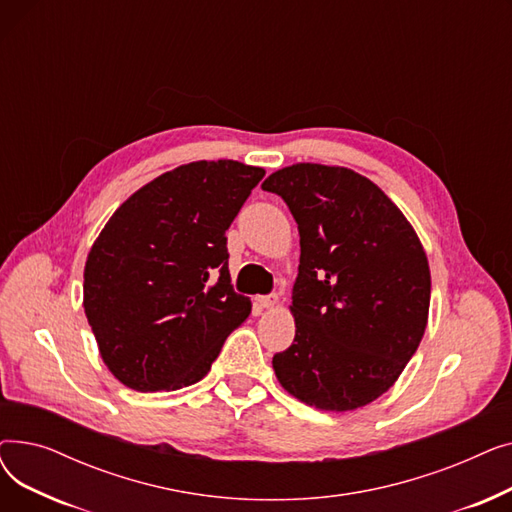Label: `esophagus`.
Masks as SVG:
<instances>
[{
    "mask_svg": "<svg viewBox=\"0 0 512 512\" xmlns=\"http://www.w3.org/2000/svg\"><path fill=\"white\" fill-rule=\"evenodd\" d=\"M280 303L278 294H267V297H257V305L261 309H274Z\"/></svg>",
    "mask_w": 512,
    "mask_h": 512,
    "instance_id": "obj_1",
    "label": "esophagus"
}]
</instances>
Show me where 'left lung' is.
Returning <instances> with one entry per match:
<instances>
[{
    "label": "left lung",
    "instance_id": "1",
    "mask_svg": "<svg viewBox=\"0 0 512 512\" xmlns=\"http://www.w3.org/2000/svg\"><path fill=\"white\" fill-rule=\"evenodd\" d=\"M301 234L294 342L274 355L282 388L321 411L388 392L423 338L432 276L421 240L378 184L355 170L294 164L261 184Z\"/></svg>",
    "mask_w": 512,
    "mask_h": 512
}]
</instances>
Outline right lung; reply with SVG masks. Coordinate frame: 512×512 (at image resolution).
Here are the masks:
<instances>
[{
	"mask_svg": "<svg viewBox=\"0 0 512 512\" xmlns=\"http://www.w3.org/2000/svg\"><path fill=\"white\" fill-rule=\"evenodd\" d=\"M263 176L234 159L178 166L132 193L99 232L83 307L126 388L197 384L249 317V297L230 284L226 230Z\"/></svg>",
	"mask_w": 512,
	"mask_h": 512,
	"instance_id": "right-lung-1",
	"label": "right lung"
}]
</instances>
